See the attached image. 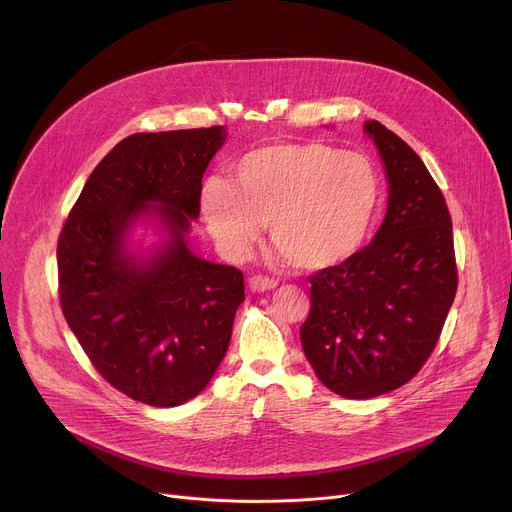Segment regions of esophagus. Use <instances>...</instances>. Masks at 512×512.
Segmentation results:
<instances>
[{"label": "esophagus", "instance_id": "obj_1", "mask_svg": "<svg viewBox=\"0 0 512 512\" xmlns=\"http://www.w3.org/2000/svg\"><path fill=\"white\" fill-rule=\"evenodd\" d=\"M249 286L255 292H263V290H274L278 286V282L274 278H267V276H253L249 280Z\"/></svg>", "mask_w": 512, "mask_h": 512}]
</instances>
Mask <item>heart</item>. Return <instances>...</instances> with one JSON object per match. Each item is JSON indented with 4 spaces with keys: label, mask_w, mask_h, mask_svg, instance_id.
Instances as JSON below:
<instances>
[{
    "label": "heart",
    "mask_w": 512,
    "mask_h": 512,
    "mask_svg": "<svg viewBox=\"0 0 512 512\" xmlns=\"http://www.w3.org/2000/svg\"><path fill=\"white\" fill-rule=\"evenodd\" d=\"M234 174L236 184L211 176L201 191L205 224L230 259L245 257L270 222L284 261L328 270L361 249L384 201L369 155L319 141L257 147Z\"/></svg>",
    "instance_id": "1"
}]
</instances>
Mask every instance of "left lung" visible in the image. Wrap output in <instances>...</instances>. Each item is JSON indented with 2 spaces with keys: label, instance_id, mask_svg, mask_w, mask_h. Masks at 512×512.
<instances>
[{
  "label": "left lung",
  "instance_id": "left-lung-1",
  "mask_svg": "<svg viewBox=\"0 0 512 512\" xmlns=\"http://www.w3.org/2000/svg\"><path fill=\"white\" fill-rule=\"evenodd\" d=\"M390 182L382 228L346 261L309 276L311 309L301 344L317 378L344 398H373L405 386L434 353L454 301L452 220L421 157L378 120Z\"/></svg>",
  "mask_w": 512,
  "mask_h": 512
}]
</instances>
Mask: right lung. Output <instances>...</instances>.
<instances>
[{"label":"right lung","mask_w":512,"mask_h":512,"mask_svg":"<svg viewBox=\"0 0 512 512\" xmlns=\"http://www.w3.org/2000/svg\"><path fill=\"white\" fill-rule=\"evenodd\" d=\"M224 137L222 126L130 134L91 172L58 238L70 330L101 378L143 405L178 407L209 384L245 301L242 272L193 255L184 240ZM145 210L173 240L139 266L123 234Z\"/></svg>","instance_id":"add662e5"}]
</instances>
